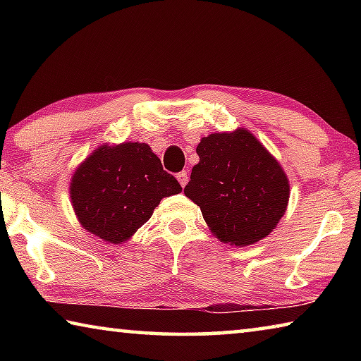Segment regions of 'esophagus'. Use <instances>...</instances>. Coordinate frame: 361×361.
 <instances>
[{
    "label": "esophagus",
    "instance_id": "1",
    "mask_svg": "<svg viewBox=\"0 0 361 361\" xmlns=\"http://www.w3.org/2000/svg\"><path fill=\"white\" fill-rule=\"evenodd\" d=\"M176 180H178L180 185L185 188L188 185V172H180L178 175H176Z\"/></svg>",
    "mask_w": 361,
    "mask_h": 361
}]
</instances>
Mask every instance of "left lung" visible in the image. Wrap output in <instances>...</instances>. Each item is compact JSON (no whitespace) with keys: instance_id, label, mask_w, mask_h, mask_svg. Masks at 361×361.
Wrapping results in <instances>:
<instances>
[{"instance_id":"8db88e82","label":"left lung","mask_w":361,"mask_h":361,"mask_svg":"<svg viewBox=\"0 0 361 361\" xmlns=\"http://www.w3.org/2000/svg\"><path fill=\"white\" fill-rule=\"evenodd\" d=\"M195 151L199 164L185 194L200 207L213 235L247 247L271 234L290 199L277 159L247 129L210 133Z\"/></svg>"}]
</instances>
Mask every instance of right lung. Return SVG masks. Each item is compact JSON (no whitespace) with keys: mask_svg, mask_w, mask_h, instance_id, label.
I'll return each instance as SVG.
<instances>
[{"mask_svg":"<svg viewBox=\"0 0 361 361\" xmlns=\"http://www.w3.org/2000/svg\"><path fill=\"white\" fill-rule=\"evenodd\" d=\"M181 192L146 143L102 145L76 169L71 205L82 228L108 243L129 240L164 197Z\"/></svg>","mask_w":361,"mask_h":361,"instance_id":"right-lung-1","label":"right lung"}]
</instances>
